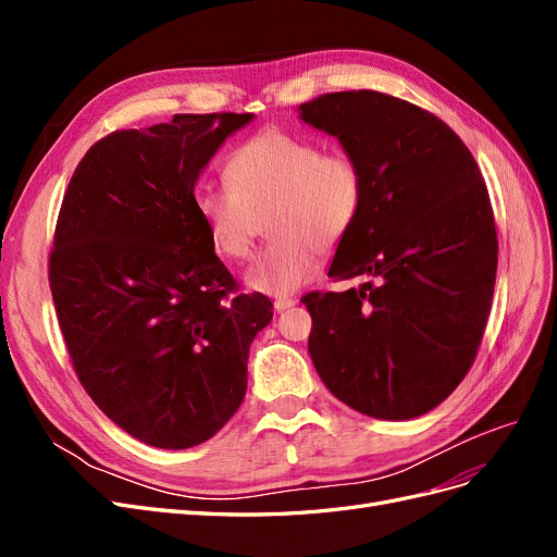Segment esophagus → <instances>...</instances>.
<instances>
[{"label": "esophagus", "mask_w": 557, "mask_h": 557, "mask_svg": "<svg viewBox=\"0 0 557 557\" xmlns=\"http://www.w3.org/2000/svg\"><path fill=\"white\" fill-rule=\"evenodd\" d=\"M295 305H297L295 297H278V299L274 301V309H276V311H285V309H290V307H295Z\"/></svg>", "instance_id": "esophagus-1"}]
</instances>
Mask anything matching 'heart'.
Returning a JSON list of instances; mask_svg holds the SVG:
<instances>
[{"mask_svg": "<svg viewBox=\"0 0 557 557\" xmlns=\"http://www.w3.org/2000/svg\"><path fill=\"white\" fill-rule=\"evenodd\" d=\"M230 188H199L195 205L211 246L225 260H248L267 215L272 237L246 283L267 295H290L339 246L364 205L362 164L348 150H323L293 132L267 129L225 162Z\"/></svg>", "mask_w": 557, "mask_h": 557, "instance_id": "obj_1", "label": "heart"}]
</instances>
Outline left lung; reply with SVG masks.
Instances as JSON below:
<instances>
[{
  "mask_svg": "<svg viewBox=\"0 0 557 557\" xmlns=\"http://www.w3.org/2000/svg\"><path fill=\"white\" fill-rule=\"evenodd\" d=\"M299 111L367 183L330 276L374 278L301 297L315 372L364 416H423L474 364L493 305L497 230L479 164L442 117L393 95L330 92Z\"/></svg>",
  "mask_w": 557,
  "mask_h": 557,
  "instance_id": "1",
  "label": "left lung"
}]
</instances>
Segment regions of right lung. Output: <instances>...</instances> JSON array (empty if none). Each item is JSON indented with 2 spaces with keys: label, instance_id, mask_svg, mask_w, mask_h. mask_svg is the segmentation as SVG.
Masks as SVG:
<instances>
[{
  "label": "right lung",
  "instance_id": "add662e5",
  "mask_svg": "<svg viewBox=\"0 0 557 557\" xmlns=\"http://www.w3.org/2000/svg\"><path fill=\"white\" fill-rule=\"evenodd\" d=\"M252 113H176L90 146L66 185L48 283L74 372L117 428L156 448L207 440L246 395L272 299L242 293L195 205L199 172Z\"/></svg>",
  "mask_w": 557,
  "mask_h": 557
}]
</instances>
